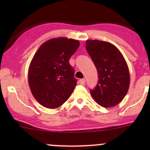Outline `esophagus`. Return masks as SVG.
<instances>
[{
	"label": "esophagus",
	"mask_w": 150,
	"mask_h": 150,
	"mask_svg": "<svg viewBox=\"0 0 150 150\" xmlns=\"http://www.w3.org/2000/svg\"><path fill=\"white\" fill-rule=\"evenodd\" d=\"M79 82L81 85H84L85 83H86V80H85V79H81L79 81Z\"/></svg>",
	"instance_id": "obj_1"
}]
</instances>
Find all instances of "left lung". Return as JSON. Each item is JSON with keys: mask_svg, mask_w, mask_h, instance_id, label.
<instances>
[{"mask_svg": "<svg viewBox=\"0 0 150 150\" xmlns=\"http://www.w3.org/2000/svg\"><path fill=\"white\" fill-rule=\"evenodd\" d=\"M86 48L98 72L99 83L91 95L104 107H115L124 99L130 86L128 64L118 48L99 40H87Z\"/></svg>", "mask_w": 150, "mask_h": 150, "instance_id": "left-lung-1", "label": "left lung"}]
</instances>
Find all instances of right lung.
<instances>
[{
  "label": "right lung",
  "mask_w": 150,
  "mask_h": 150,
  "mask_svg": "<svg viewBox=\"0 0 150 150\" xmlns=\"http://www.w3.org/2000/svg\"><path fill=\"white\" fill-rule=\"evenodd\" d=\"M80 42L60 37L43 43L30 64L28 83L32 94L42 106L58 108L69 99L77 85L69 60Z\"/></svg>",
  "instance_id": "obj_1"
}]
</instances>
